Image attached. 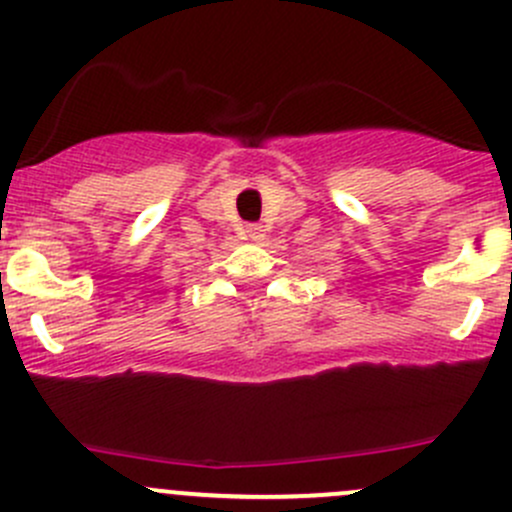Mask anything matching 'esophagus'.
<instances>
[{
	"instance_id": "esophagus-1",
	"label": "esophagus",
	"mask_w": 512,
	"mask_h": 512,
	"mask_svg": "<svg viewBox=\"0 0 512 512\" xmlns=\"http://www.w3.org/2000/svg\"><path fill=\"white\" fill-rule=\"evenodd\" d=\"M245 232H247V237H250V240H262V237H265V227L257 225V223L247 225Z\"/></svg>"
}]
</instances>
